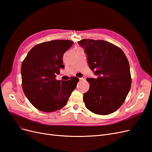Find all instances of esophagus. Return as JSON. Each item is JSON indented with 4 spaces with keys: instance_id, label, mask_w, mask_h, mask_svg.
Masks as SVG:
<instances>
[{
    "instance_id": "obj_1",
    "label": "esophagus",
    "mask_w": 152,
    "mask_h": 152,
    "mask_svg": "<svg viewBox=\"0 0 152 152\" xmlns=\"http://www.w3.org/2000/svg\"><path fill=\"white\" fill-rule=\"evenodd\" d=\"M80 80H86V77H85L84 76L80 78Z\"/></svg>"
}]
</instances>
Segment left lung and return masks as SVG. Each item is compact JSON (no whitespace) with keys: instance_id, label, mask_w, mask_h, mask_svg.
<instances>
[{"instance_id":"left-lung-1","label":"left lung","mask_w":152,"mask_h":152,"mask_svg":"<svg viewBox=\"0 0 152 152\" xmlns=\"http://www.w3.org/2000/svg\"><path fill=\"white\" fill-rule=\"evenodd\" d=\"M85 50L88 65L96 78H87L90 87L84 94L86 108L98 115L115 112L124 103L131 86L129 63L121 49L103 40L78 42Z\"/></svg>"}]
</instances>
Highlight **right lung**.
I'll use <instances>...</instances> for the list:
<instances>
[{
	"instance_id": "obj_1",
	"label": "right lung",
	"mask_w": 152,
	"mask_h": 152,
	"mask_svg": "<svg viewBox=\"0 0 152 152\" xmlns=\"http://www.w3.org/2000/svg\"><path fill=\"white\" fill-rule=\"evenodd\" d=\"M68 40H54L36 45L22 63L21 73L23 92L33 106L44 112H53L66 104L79 79L57 80L63 56L72 47Z\"/></svg>"
}]
</instances>
